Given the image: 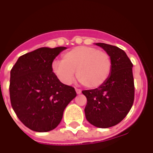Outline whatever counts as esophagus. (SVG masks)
<instances>
[{
    "instance_id": "1",
    "label": "esophagus",
    "mask_w": 153,
    "mask_h": 153,
    "mask_svg": "<svg viewBox=\"0 0 153 153\" xmlns=\"http://www.w3.org/2000/svg\"><path fill=\"white\" fill-rule=\"evenodd\" d=\"M75 91H76L77 94H80L81 93V90L78 89V88H75Z\"/></svg>"
}]
</instances>
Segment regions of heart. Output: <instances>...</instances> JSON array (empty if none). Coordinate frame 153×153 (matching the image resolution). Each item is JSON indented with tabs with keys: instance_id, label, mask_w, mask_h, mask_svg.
Segmentation results:
<instances>
[{
	"instance_id": "heart-1",
	"label": "heart",
	"mask_w": 153,
	"mask_h": 153,
	"mask_svg": "<svg viewBox=\"0 0 153 153\" xmlns=\"http://www.w3.org/2000/svg\"><path fill=\"white\" fill-rule=\"evenodd\" d=\"M51 70L57 79L70 85L76 75L81 83L95 88L106 82L111 70V59L106 51L94 47L79 46L62 55V60H55Z\"/></svg>"
}]
</instances>
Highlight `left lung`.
Masks as SVG:
<instances>
[{"mask_svg":"<svg viewBox=\"0 0 153 153\" xmlns=\"http://www.w3.org/2000/svg\"><path fill=\"white\" fill-rule=\"evenodd\" d=\"M95 44L109 54L111 70L102 85L82 92L87 97L84 112L91 125L106 128L123 120L133 106L134 99L133 64L120 48L102 42Z\"/></svg>","mask_w":153,"mask_h":153,"instance_id":"obj_1","label":"left lung"}]
</instances>
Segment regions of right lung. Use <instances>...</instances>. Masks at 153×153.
I'll use <instances>...</instances> for the list:
<instances>
[{
	"instance_id": "obj_1",
	"label": "right lung",
	"mask_w": 153,
	"mask_h": 153,
	"mask_svg": "<svg viewBox=\"0 0 153 153\" xmlns=\"http://www.w3.org/2000/svg\"><path fill=\"white\" fill-rule=\"evenodd\" d=\"M66 47H40L19 57L10 71V97L24 125L36 132L56 128L67 105L76 97L74 88L60 83L51 65Z\"/></svg>"
}]
</instances>
